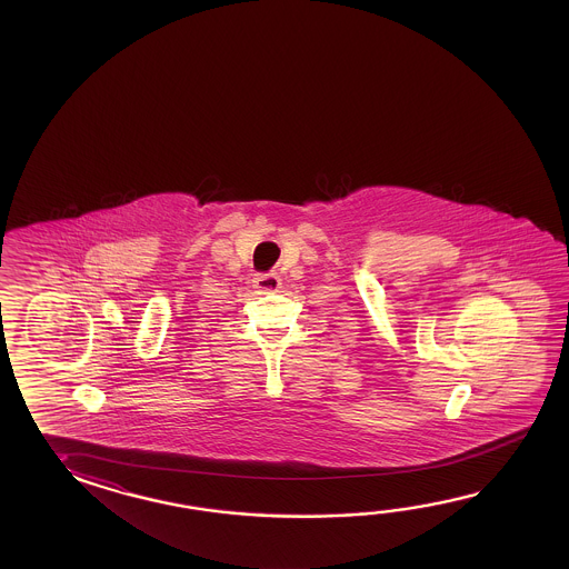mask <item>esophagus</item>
Instances as JSON below:
<instances>
[{
	"mask_svg": "<svg viewBox=\"0 0 569 569\" xmlns=\"http://www.w3.org/2000/svg\"><path fill=\"white\" fill-rule=\"evenodd\" d=\"M253 288L259 291H278L281 288V279L278 273H257L253 278Z\"/></svg>",
	"mask_w": 569,
	"mask_h": 569,
	"instance_id": "obj_1",
	"label": "esophagus"
}]
</instances>
